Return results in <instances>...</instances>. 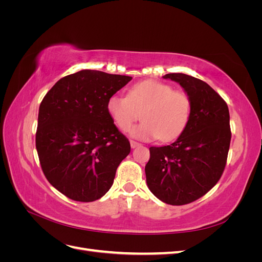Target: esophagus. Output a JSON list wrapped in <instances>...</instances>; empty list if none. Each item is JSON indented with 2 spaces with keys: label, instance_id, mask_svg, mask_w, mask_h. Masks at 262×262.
I'll return each mask as SVG.
<instances>
[{
  "label": "esophagus",
  "instance_id": "esophagus-1",
  "mask_svg": "<svg viewBox=\"0 0 262 262\" xmlns=\"http://www.w3.org/2000/svg\"><path fill=\"white\" fill-rule=\"evenodd\" d=\"M130 145H131V147H132V148H136V147H139L141 144H140V143H138V142H136V141L131 140V141H130Z\"/></svg>",
  "mask_w": 262,
  "mask_h": 262
}]
</instances>
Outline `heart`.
I'll return each instance as SVG.
<instances>
[{
  "instance_id": "1",
  "label": "heart",
  "mask_w": 262,
  "mask_h": 262,
  "mask_svg": "<svg viewBox=\"0 0 262 262\" xmlns=\"http://www.w3.org/2000/svg\"><path fill=\"white\" fill-rule=\"evenodd\" d=\"M107 113L122 131L128 130L141 114L143 122L132 126L131 137L167 142L185 130L191 115V100L187 93L175 91L168 84L144 81L133 85L126 96H110Z\"/></svg>"
}]
</instances>
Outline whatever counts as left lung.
I'll return each instance as SVG.
<instances>
[{
	"label": "left lung",
	"instance_id": "1",
	"mask_svg": "<svg viewBox=\"0 0 262 262\" xmlns=\"http://www.w3.org/2000/svg\"><path fill=\"white\" fill-rule=\"evenodd\" d=\"M163 77L188 94L191 115L173 143L149 147L146 184L157 199L182 205L204 195L223 173L232 137L229 112L223 98L199 78L182 73Z\"/></svg>",
	"mask_w": 262,
	"mask_h": 262
}]
</instances>
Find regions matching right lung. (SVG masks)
<instances>
[{"mask_svg": "<svg viewBox=\"0 0 262 262\" xmlns=\"http://www.w3.org/2000/svg\"><path fill=\"white\" fill-rule=\"evenodd\" d=\"M131 76L82 70L46 94L38 114L36 148L46 178L68 198L92 202L112 188L130 142L107 113V100Z\"/></svg>", "mask_w": 262, "mask_h": 262, "instance_id": "right-lung-1", "label": "right lung"}]
</instances>
